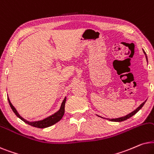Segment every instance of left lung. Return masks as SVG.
<instances>
[{"instance_id": "1", "label": "left lung", "mask_w": 154, "mask_h": 154, "mask_svg": "<svg viewBox=\"0 0 154 154\" xmlns=\"http://www.w3.org/2000/svg\"><path fill=\"white\" fill-rule=\"evenodd\" d=\"M143 52H144V54H145V56H146V60H147V62H148V60H147V56H146V53H145V51H144V50H143ZM146 101H145L144 102H143V103H141V105L139 106L138 108H136V109H135V110H134V111H132V112H130V113H129L128 115H127V116H124V117H121V118H114V119H107V120H110V121H113V122H122V121H124V120H128V118H131V117L133 116H134V115L136 114L137 112H138L139 110H140L141 108L143 107V106L144 105V103H146ZM98 117H101V116H98ZM101 118H102V117H101Z\"/></svg>"}]
</instances>
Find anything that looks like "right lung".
Listing matches in <instances>:
<instances>
[{"instance_id": "obj_1", "label": "right lung", "mask_w": 154, "mask_h": 154, "mask_svg": "<svg viewBox=\"0 0 154 154\" xmlns=\"http://www.w3.org/2000/svg\"><path fill=\"white\" fill-rule=\"evenodd\" d=\"M8 102H9L10 107H11L12 110H13V111L15 112L16 116H17L20 119H21L22 121H24L25 123L31 126L35 127V128H48V127L53 125L56 124V122L60 121L61 119H62L63 116H64V113H65V101H66V97H65L64 100H63L62 103H61L60 109H59L56 112H55L54 114L47 117V118H44V120H38V121L30 122L22 118V117L18 113L17 110H16L15 108L13 106V104L11 103V102L10 101V98H8Z\"/></svg>"}]
</instances>
